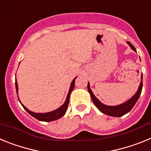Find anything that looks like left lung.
Wrapping results in <instances>:
<instances>
[{"mask_svg": "<svg viewBox=\"0 0 151 151\" xmlns=\"http://www.w3.org/2000/svg\"><path fill=\"white\" fill-rule=\"evenodd\" d=\"M128 44L130 45V47L134 51H136L135 47H134L129 41H128ZM142 86H143V82H142V75H141V82L139 85V88H138V91H137V93H136L130 100H129V101H126V102L124 103V104H122L113 106H106V105L103 104L102 103L100 102V101L97 99V97L94 95V94L92 93L91 90L90 88L89 83H88V90L89 93H90L92 101H93L94 105L97 106V108L100 110V111L102 112V113H104V114H106V115L111 116L119 117L125 115V114H126L127 113H129V112L132 109V107L134 106V104H135L137 101H138V98H139L140 95H141V90H142Z\"/></svg>", "mask_w": 151, "mask_h": 151, "instance_id": "obj_1", "label": "left lung"}]
</instances>
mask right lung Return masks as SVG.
I'll list each match as a JSON object with an SVG mask.
<instances>
[{
    "mask_svg": "<svg viewBox=\"0 0 151 151\" xmlns=\"http://www.w3.org/2000/svg\"><path fill=\"white\" fill-rule=\"evenodd\" d=\"M76 78H75L74 79H73V82H72L71 85H70V88H69V93H68L67 97H66V101H65V103H64V104H63L62 106H61L60 108H58L57 110H54V111H52V112H50V113H33V112L28 110L27 108H26L25 106H23L22 104H22V106H23L24 109H25V110H26V111L30 114V115H32L33 117H35V118L38 119V120L44 121V122H51V121L58 119L61 118L63 116H64V114L66 113V110H67L68 105H69V96H70L72 91H73V88H74L75 80H76ZM15 83H16V90H17V93H18V85H17V79H16ZM19 102H20V101H19Z\"/></svg>",
    "mask_w": 151,
    "mask_h": 151,
    "instance_id": "right-lung-1",
    "label": "right lung"
}]
</instances>
